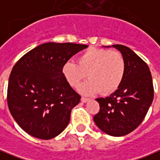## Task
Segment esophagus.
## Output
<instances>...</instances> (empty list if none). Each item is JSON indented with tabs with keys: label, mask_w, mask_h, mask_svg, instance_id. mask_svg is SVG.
<instances>
[{
	"label": "esophagus",
	"mask_w": 160,
	"mask_h": 160,
	"mask_svg": "<svg viewBox=\"0 0 160 160\" xmlns=\"http://www.w3.org/2000/svg\"><path fill=\"white\" fill-rule=\"evenodd\" d=\"M80 100H81V102H82V103H87V102H88V101H89V98H85V97H82Z\"/></svg>",
	"instance_id": "34e87169"
}]
</instances>
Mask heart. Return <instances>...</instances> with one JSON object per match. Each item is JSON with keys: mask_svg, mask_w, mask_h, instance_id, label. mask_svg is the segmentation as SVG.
I'll use <instances>...</instances> for the list:
<instances>
[{"mask_svg": "<svg viewBox=\"0 0 160 160\" xmlns=\"http://www.w3.org/2000/svg\"><path fill=\"white\" fill-rule=\"evenodd\" d=\"M125 69V61L121 53L90 48L79 56L78 63L72 61L64 63L62 73L68 84L74 88L79 87L87 75L89 80L80 87L83 94L99 92L107 95L119 87Z\"/></svg>", "mask_w": 160, "mask_h": 160, "instance_id": "1", "label": "heart"}]
</instances>
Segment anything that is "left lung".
Segmentation results:
<instances>
[{
  "instance_id": "left-lung-1",
  "label": "left lung",
  "mask_w": 160,
  "mask_h": 160,
  "mask_svg": "<svg viewBox=\"0 0 160 160\" xmlns=\"http://www.w3.org/2000/svg\"><path fill=\"white\" fill-rule=\"evenodd\" d=\"M112 47L123 56L125 74L118 90L109 97L96 98L100 110L93 120L105 134L118 137L129 134L141 123L153 99V86L148 64L140 56L127 46Z\"/></svg>"
}]
</instances>
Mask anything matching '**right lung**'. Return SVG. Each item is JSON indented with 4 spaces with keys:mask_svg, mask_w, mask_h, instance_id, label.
<instances>
[{
    "mask_svg": "<svg viewBox=\"0 0 160 160\" xmlns=\"http://www.w3.org/2000/svg\"><path fill=\"white\" fill-rule=\"evenodd\" d=\"M88 46L45 42L20 58L10 73L8 104L13 119L33 137L49 140L69 122L80 96L63 76L64 63Z\"/></svg>",
    "mask_w": 160,
    "mask_h": 160,
    "instance_id": "right-lung-1",
    "label": "right lung"
}]
</instances>
